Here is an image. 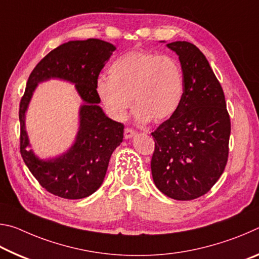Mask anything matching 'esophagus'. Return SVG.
Listing matches in <instances>:
<instances>
[{"label": "esophagus", "instance_id": "obj_1", "mask_svg": "<svg viewBox=\"0 0 259 259\" xmlns=\"http://www.w3.org/2000/svg\"><path fill=\"white\" fill-rule=\"evenodd\" d=\"M135 135H136V131L134 129H131V128H125L124 129V138L125 139H129L131 137H134Z\"/></svg>", "mask_w": 259, "mask_h": 259}]
</instances>
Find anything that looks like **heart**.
I'll return each mask as SVG.
<instances>
[{"label": "heart", "instance_id": "b5f03b06", "mask_svg": "<svg viewBox=\"0 0 259 259\" xmlns=\"http://www.w3.org/2000/svg\"><path fill=\"white\" fill-rule=\"evenodd\" d=\"M97 94L109 115L122 120L131 97L140 122H162L177 112L184 95L181 65L171 56L150 51H129L97 81Z\"/></svg>", "mask_w": 259, "mask_h": 259}]
</instances>
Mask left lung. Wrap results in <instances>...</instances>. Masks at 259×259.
Masks as SVG:
<instances>
[{
	"mask_svg": "<svg viewBox=\"0 0 259 259\" xmlns=\"http://www.w3.org/2000/svg\"><path fill=\"white\" fill-rule=\"evenodd\" d=\"M166 46L179 56L184 95L177 112L151 134V169L163 194L187 201L204 195L224 172L231 120L223 88L199 48L186 41Z\"/></svg>",
	"mask_w": 259,
	"mask_h": 259,
	"instance_id": "left-lung-1",
	"label": "left lung"
}]
</instances>
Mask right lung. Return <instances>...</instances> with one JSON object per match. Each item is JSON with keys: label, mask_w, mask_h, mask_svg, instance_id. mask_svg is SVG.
Masks as SVG:
<instances>
[{"label": "right lung", "mask_w": 259, "mask_h": 259, "mask_svg": "<svg viewBox=\"0 0 259 259\" xmlns=\"http://www.w3.org/2000/svg\"><path fill=\"white\" fill-rule=\"evenodd\" d=\"M115 47L98 38L69 41L51 50L30 73L19 105L20 154L38 184L59 198L75 200L93 194L100 187L114 150L123 140V123L113 121L98 106L97 81ZM58 77L76 83L85 100L80 111L77 142L57 159L38 160L27 150L24 112L38 81Z\"/></svg>", "instance_id": "1"}]
</instances>
